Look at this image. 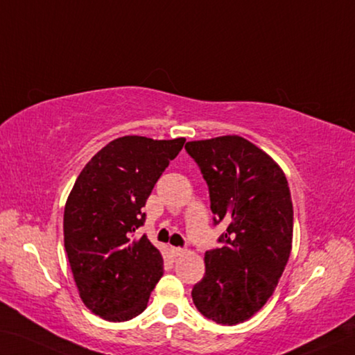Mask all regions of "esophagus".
Listing matches in <instances>:
<instances>
[{
  "label": "esophagus",
  "instance_id": "1",
  "mask_svg": "<svg viewBox=\"0 0 355 355\" xmlns=\"http://www.w3.org/2000/svg\"><path fill=\"white\" fill-rule=\"evenodd\" d=\"M171 254L174 257H179V256H182V254L185 252V250H182V248H174V246H171Z\"/></svg>",
  "mask_w": 355,
  "mask_h": 355
}]
</instances>
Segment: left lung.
Masks as SVG:
<instances>
[{"label": "left lung", "instance_id": "obj_1", "mask_svg": "<svg viewBox=\"0 0 355 355\" xmlns=\"http://www.w3.org/2000/svg\"><path fill=\"white\" fill-rule=\"evenodd\" d=\"M206 179L221 248L206 252V275L191 290L196 309L218 324L250 320L270 300L288 262L293 204L275 160L243 137L185 145Z\"/></svg>", "mask_w": 355, "mask_h": 355}]
</instances>
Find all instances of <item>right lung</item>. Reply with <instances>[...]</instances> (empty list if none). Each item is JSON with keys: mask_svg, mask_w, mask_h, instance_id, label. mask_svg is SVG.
Instances as JSON below:
<instances>
[{"mask_svg": "<svg viewBox=\"0 0 355 355\" xmlns=\"http://www.w3.org/2000/svg\"><path fill=\"white\" fill-rule=\"evenodd\" d=\"M185 139L124 135L90 159L68 195L64 243L85 307L103 320L135 318L164 275V260L146 235L145 207L157 179Z\"/></svg>", "mask_w": 355, "mask_h": 355, "instance_id": "add662e5", "label": "right lung"}]
</instances>
